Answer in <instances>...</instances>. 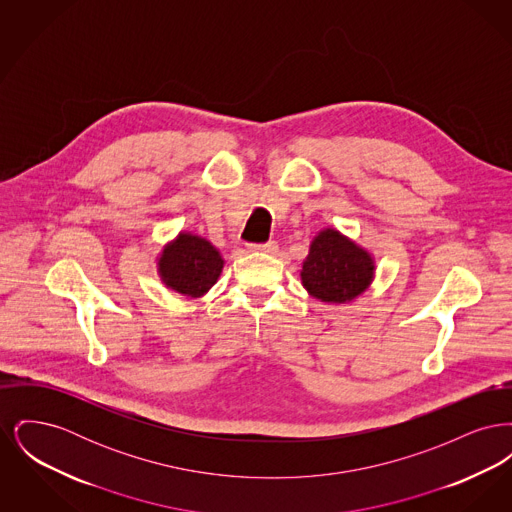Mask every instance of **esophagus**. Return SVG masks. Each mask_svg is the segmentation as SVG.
<instances>
[{
	"instance_id": "1",
	"label": "esophagus",
	"mask_w": 512,
	"mask_h": 512,
	"mask_svg": "<svg viewBox=\"0 0 512 512\" xmlns=\"http://www.w3.org/2000/svg\"><path fill=\"white\" fill-rule=\"evenodd\" d=\"M249 251H263V253H272L276 251V242H265V244H249Z\"/></svg>"
}]
</instances>
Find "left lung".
Listing matches in <instances>:
<instances>
[{
    "label": "left lung",
    "instance_id": "obj_1",
    "mask_svg": "<svg viewBox=\"0 0 512 512\" xmlns=\"http://www.w3.org/2000/svg\"><path fill=\"white\" fill-rule=\"evenodd\" d=\"M372 274L374 263L365 249L328 228L313 240L301 280L313 297L328 303H345L365 292Z\"/></svg>",
    "mask_w": 512,
    "mask_h": 512
}]
</instances>
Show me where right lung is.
Returning <instances> with one entry per match:
<instances>
[{
	"instance_id": "right-lung-1",
	"label": "right lung",
	"mask_w": 512,
	"mask_h": 512,
	"mask_svg": "<svg viewBox=\"0 0 512 512\" xmlns=\"http://www.w3.org/2000/svg\"><path fill=\"white\" fill-rule=\"evenodd\" d=\"M222 263L219 251L207 240L180 234L176 242L165 247L159 272L163 282L174 292L199 297L217 282Z\"/></svg>"
}]
</instances>
